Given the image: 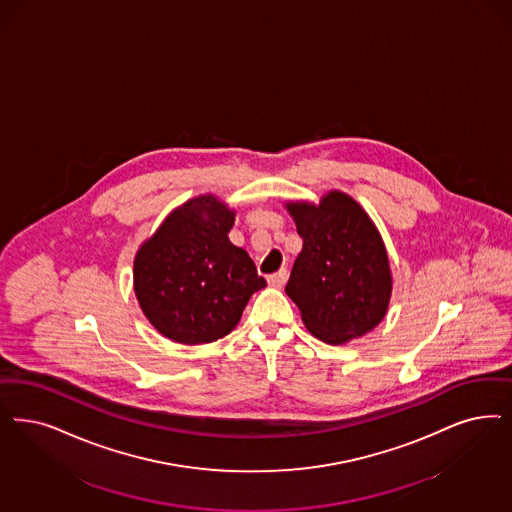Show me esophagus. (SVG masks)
Here are the masks:
<instances>
[{
  "instance_id": "34e87169",
  "label": "esophagus",
  "mask_w": 512,
  "mask_h": 512,
  "mask_svg": "<svg viewBox=\"0 0 512 512\" xmlns=\"http://www.w3.org/2000/svg\"><path fill=\"white\" fill-rule=\"evenodd\" d=\"M287 276H289V272H287V268H280L278 272H274V274H270L266 280L268 283L272 285V287H283L285 282H287Z\"/></svg>"
}]
</instances>
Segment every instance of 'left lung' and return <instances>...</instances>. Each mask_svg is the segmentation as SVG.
<instances>
[{
    "instance_id": "1",
    "label": "left lung",
    "mask_w": 512,
    "mask_h": 512,
    "mask_svg": "<svg viewBox=\"0 0 512 512\" xmlns=\"http://www.w3.org/2000/svg\"><path fill=\"white\" fill-rule=\"evenodd\" d=\"M302 251L285 293L312 335L344 344L372 331L388 312L391 270L382 236L352 196L331 191L318 206L289 202Z\"/></svg>"
}]
</instances>
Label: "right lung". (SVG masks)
<instances>
[{"mask_svg": "<svg viewBox=\"0 0 512 512\" xmlns=\"http://www.w3.org/2000/svg\"><path fill=\"white\" fill-rule=\"evenodd\" d=\"M234 212L202 194L170 213L134 259V291L145 318L179 344L229 335L249 297L266 287L242 247L230 244Z\"/></svg>", "mask_w": 512, "mask_h": 512, "instance_id": "obj_1", "label": "right lung"}]
</instances>
